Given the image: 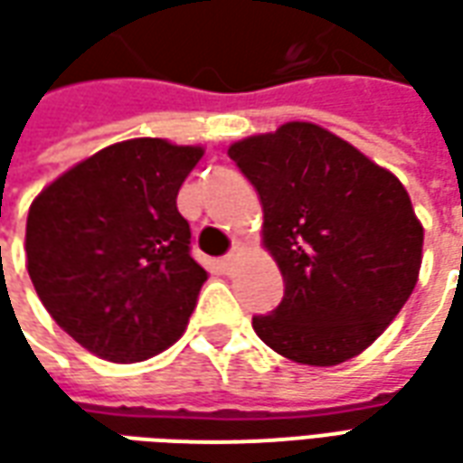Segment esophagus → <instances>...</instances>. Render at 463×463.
<instances>
[{"label": "esophagus", "mask_w": 463, "mask_h": 463, "mask_svg": "<svg viewBox=\"0 0 463 463\" xmlns=\"http://www.w3.org/2000/svg\"><path fill=\"white\" fill-rule=\"evenodd\" d=\"M241 252H242V245H241V242H235V248H232V250L228 252V255H225V258H222V260H221L222 270L231 272L232 268L238 265V258H241Z\"/></svg>", "instance_id": "esophagus-1"}]
</instances>
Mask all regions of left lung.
I'll list each match as a JSON object with an SVG mask.
<instances>
[{
  "label": "left lung",
  "instance_id": "obj_1",
  "mask_svg": "<svg viewBox=\"0 0 463 463\" xmlns=\"http://www.w3.org/2000/svg\"><path fill=\"white\" fill-rule=\"evenodd\" d=\"M262 203V245L285 298L252 330L282 357L332 367L399 315L421 268L424 228L407 188L352 143L307 121L232 143Z\"/></svg>",
  "mask_w": 463,
  "mask_h": 463
}]
</instances>
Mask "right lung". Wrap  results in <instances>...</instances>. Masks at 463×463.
I'll return each instance as SVG.
<instances>
[{
  "mask_svg": "<svg viewBox=\"0 0 463 463\" xmlns=\"http://www.w3.org/2000/svg\"><path fill=\"white\" fill-rule=\"evenodd\" d=\"M201 146L131 138L76 163L26 218V270L56 325L109 362L178 340L208 272L175 198Z\"/></svg>",
  "mask_w": 463,
  "mask_h": 463,
  "instance_id": "add662e5",
  "label": "right lung"
}]
</instances>
